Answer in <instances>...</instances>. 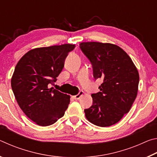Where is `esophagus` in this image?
Returning <instances> with one entry per match:
<instances>
[{"label":"esophagus","instance_id":"esophagus-1","mask_svg":"<svg viewBox=\"0 0 157 157\" xmlns=\"http://www.w3.org/2000/svg\"><path fill=\"white\" fill-rule=\"evenodd\" d=\"M83 94H84V92L82 91H80L79 92L78 94H77L76 95H74V96H73V98L75 100H78V99H79V98H80L81 96H82V95H83Z\"/></svg>","mask_w":157,"mask_h":157}]
</instances>
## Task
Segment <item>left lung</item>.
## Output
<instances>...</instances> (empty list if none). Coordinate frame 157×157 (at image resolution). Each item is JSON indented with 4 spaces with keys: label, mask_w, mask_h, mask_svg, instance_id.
<instances>
[{
    "label": "left lung",
    "mask_w": 157,
    "mask_h": 157,
    "mask_svg": "<svg viewBox=\"0 0 157 157\" xmlns=\"http://www.w3.org/2000/svg\"><path fill=\"white\" fill-rule=\"evenodd\" d=\"M79 47L91 63L95 79L103 80L100 91L91 94L93 104L84 109L85 116L95 125H113L129 112L136 99L137 68L129 55L115 44L82 42Z\"/></svg>",
    "instance_id": "8db88e82"
}]
</instances>
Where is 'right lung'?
<instances>
[{
    "instance_id": "1",
    "label": "right lung",
    "mask_w": 157,
    "mask_h": 157,
    "mask_svg": "<svg viewBox=\"0 0 157 157\" xmlns=\"http://www.w3.org/2000/svg\"><path fill=\"white\" fill-rule=\"evenodd\" d=\"M75 47L37 48L25 53L16 66L11 79L13 93L20 108L38 125H51L67 109L70 95L49 86L56 82L68 52Z\"/></svg>"
}]
</instances>
